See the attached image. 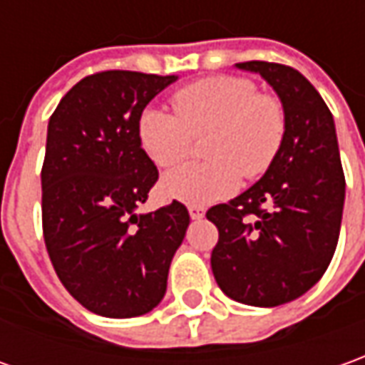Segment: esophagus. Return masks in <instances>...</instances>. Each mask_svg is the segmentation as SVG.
I'll return each mask as SVG.
<instances>
[{"mask_svg": "<svg viewBox=\"0 0 365 365\" xmlns=\"http://www.w3.org/2000/svg\"><path fill=\"white\" fill-rule=\"evenodd\" d=\"M187 210H190V217H192V220H202L203 215H205V210L200 207V205H190Z\"/></svg>", "mask_w": 365, "mask_h": 365, "instance_id": "34e87169", "label": "esophagus"}]
</instances>
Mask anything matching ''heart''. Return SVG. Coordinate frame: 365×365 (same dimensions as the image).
<instances>
[{
    "instance_id": "b5f03b06",
    "label": "heart",
    "mask_w": 365,
    "mask_h": 365,
    "mask_svg": "<svg viewBox=\"0 0 365 365\" xmlns=\"http://www.w3.org/2000/svg\"><path fill=\"white\" fill-rule=\"evenodd\" d=\"M175 111H141L138 135L143 151L160 168H172L190 155L195 138L212 135L207 163H185L165 173L163 193L187 205H212L237 192L245 178L267 172L286 135V111L269 93H257L254 81L214 76L185 86L173 96Z\"/></svg>"
}]
</instances>
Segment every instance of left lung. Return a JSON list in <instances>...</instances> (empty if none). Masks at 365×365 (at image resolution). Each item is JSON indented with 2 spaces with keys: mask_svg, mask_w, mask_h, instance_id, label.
I'll return each instance as SVG.
<instances>
[{
  "mask_svg": "<svg viewBox=\"0 0 365 365\" xmlns=\"http://www.w3.org/2000/svg\"><path fill=\"white\" fill-rule=\"evenodd\" d=\"M274 88L286 111V135L259 182L207 210L220 240L212 272L225 296L276 307L304 296L328 269L341 225L346 178L331 111L297 69L244 61Z\"/></svg>",
  "mask_w": 365,
  "mask_h": 365,
  "instance_id": "8db88e82",
  "label": "left lung"
}]
</instances>
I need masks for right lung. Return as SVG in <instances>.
<instances>
[{
	"instance_id": "1",
	"label": "right lung",
	"mask_w": 365,
	"mask_h": 365,
	"mask_svg": "<svg viewBox=\"0 0 365 365\" xmlns=\"http://www.w3.org/2000/svg\"><path fill=\"white\" fill-rule=\"evenodd\" d=\"M178 76L99 71L61 98L47 125L41 222L59 282L106 318H135L165 296L190 214L173 200L138 214L158 168L138 135L141 111Z\"/></svg>"
}]
</instances>
